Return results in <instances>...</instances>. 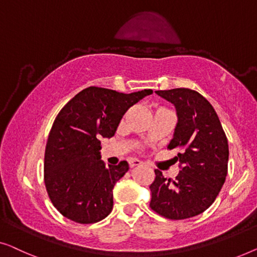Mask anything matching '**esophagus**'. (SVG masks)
I'll use <instances>...</instances> for the list:
<instances>
[{
    "label": "esophagus",
    "mask_w": 257,
    "mask_h": 257,
    "mask_svg": "<svg viewBox=\"0 0 257 257\" xmlns=\"http://www.w3.org/2000/svg\"><path fill=\"white\" fill-rule=\"evenodd\" d=\"M143 165V163L139 160H136V158H132V160H129V166L130 168H135V166H141Z\"/></svg>",
    "instance_id": "1"
}]
</instances>
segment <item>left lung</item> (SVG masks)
<instances>
[{
  "label": "left lung",
  "instance_id": "left-lung-1",
  "mask_svg": "<svg viewBox=\"0 0 257 257\" xmlns=\"http://www.w3.org/2000/svg\"><path fill=\"white\" fill-rule=\"evenodd\" d=\"M156 93L176 107L178 122L168 149H180L175 160L182 170L175 179L155 170L150 207L166 219L192 218L214 202L225 183L228 141L214 108L201 94L190 88Z\"/></svg>",
  "mask_w": 257,
  "mask_h": 257
}]
</instances>
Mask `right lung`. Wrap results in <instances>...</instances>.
<instances>
[{
    "label": "right lung",
    "instance_id": "add662e5",
    "mask_svg": "<svg viewBox=\"0 0 257 257\" xmlns=\"http://www.w3.org/2000/svg\"><path fill=\"white\" fill-rule=\"evenodd\" d=\"M150 94L151 89L124 94L91 86L61 108L46 143L44 182L65 218L87 225L111 212L114 185L129 165L122 161L107 168L100 139L114 136L125 111Z\"/></svg>",
    "mask_w": 257,
    "mask_h": 257
}]
</instances>
